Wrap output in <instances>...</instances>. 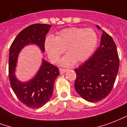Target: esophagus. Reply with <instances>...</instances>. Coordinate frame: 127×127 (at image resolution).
<instances>
[{
  "mask_svg": "<svg viewBox=\"0 0 127 127\" xmlns=\"http://www.w3.org/2000/svg\"><path fill=\"white\" fill-rule=\"evenodd\" d=\"M66 71H67V69H64V68H60V69H59V71H60L61 75H62V74H64V73H65Z\"/></svg>",
  "mask_w": 127,
  "mask_h": 127,
  "instance_id": "1",
  "label": "esophagus"
}]
</instances>
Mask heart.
<instances>
[{
	"label": "heart",
	"instance_id": "b5f03b06",
	"mask_svg": "<svg viewBox=\"0 0 127 127\" xmlns=\"http://www.w3.org/2000/svg\"><path fill=\"white\" fill-rule=\"evenodd\" d=\"M97 43V35L92 29L70 28L64 29L56 37L45 39L44 49L52 63L59 61L66 50V54L60 61L63 66H71L89 59Z\"/></svg>",
	"mask_w": 127,
	"mask_h": 127
}]
</instances>
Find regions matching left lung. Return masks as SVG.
<instances>
[{
	"instance_id": "obj_1",
	"label": "left lung",
	"mask_w": 127,
	"mask_h": 127,
	"mask_svg": "<svg viewBox=\"0 0 127 127\" xmlns=\"http://www.w3.org/2000/svg\"><path fill=\"white\" fill-rule=\"evenodd\" d=\"M98 30L101 28L96 25ZM119 59L115 43L102 30L100 44L94 54L75 68V89L87 102H97L110 93L119 72Z\"/></svg>"
}]
</instances>
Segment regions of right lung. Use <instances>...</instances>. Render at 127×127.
<instances>
[{
    "label": "right lung",
    "mask_w": 127,
    "mask_h": 127,
    "mask_svg": "<svg viewBox=\"0 0 127 127\" xmlns=\"http://www.w3.org/2000/svg\"><path fill=\"white\" fill-rule=\"evenodd\" d=\"M52 25L36 23L28 26L19 33L12 43L8 55V77L11 86L21 102L32 108L43 106L50 99L54 81L60 75L59 68L42 59V64L31 79L21 81L16 77L18 56L24 47L37 46L45 52L44 41Z\"/></svg>",
    "instance_id": "right-lung-1"
}]
</instances>
